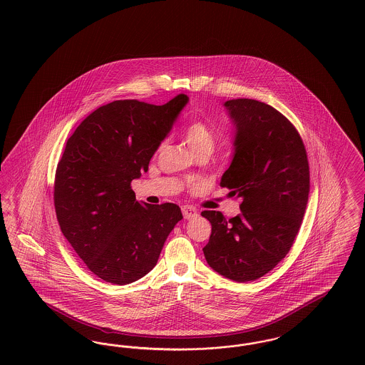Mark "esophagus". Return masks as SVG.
<instances>
[{"label":"esophagus","instance_id":"obj_1","mask_svg":"<svg viewBox=\"0 0 365 365\" xmlns=\"http://www.w3.org/2000/svg\"><path fill=\"white\" fill-rule=\"evenodd\" d=\"M182 213H183V217L187 219V220H190V219H194V217L198 216V212L192 208V207H190V205H183V207H182Z\"/></svg>","mask_w":365,"mask_h":365}]
</instances>
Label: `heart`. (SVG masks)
<instances>
[{
	"label": "heart",
	"mask_w": 365,
	"mask_h": 365,
	"mask_svg": "<svg viewBox=\"0 0 365 365\" xmlns=\"http://www.w3.org/2000/svg\"><path fill=\"white\" fill-rule=\"evenodd\" d=\"M183 138L194 155H200V153L210 155L216 146V137L213 131L209 128L208 124L201 119H195L185 127ZM164 145L165 142H161L157 146V153L164 148Z\"/></svg>",
	"instance_id": "1"
}]
</instances>
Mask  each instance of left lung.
Listing matches in <instances>:
<instances>
[{"label": "left lung", "instance_id": "8db88e82", "mask_svg": "<svg viewBox=\"0 0 365 365\" xmlns=\"http://www.w3.org/2000/svg\"><path fill=\"white\" fill-rule=\"evenodd\" d=\"M235 152L220 186L242 198L241 215H201L212 225L202 249L209 265L235 282H250L274 269L289 253L309 195V164L304 142L286 116L257 100H230Z\"/></svg>", "mask_w": 365, "mask_h": 365}]
</instances>
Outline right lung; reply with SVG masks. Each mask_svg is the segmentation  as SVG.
<instances>
[{"label":"right lung","mask_w":365,"mask_h":365,"mask_svg":"<svg viewBox=\"0 0 365 365\" xmlns=\"http://www.w3.org/2000/svg\"><path fill=\"white\" fill-rule=\"evenodd\" d=\"M187 101L185 94L164 105L113 101L90 113L67 140L54 176L56 216L76 255L105 282L145 277L183 219L171 202H138L131 182L148 171Z\"/></svg>","instance_id":"right-lung-1"}]
</instances>
